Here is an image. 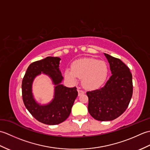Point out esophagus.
Returning <instances> with one entry per match:
<instances>
[{"label": "esophagus", "instance_id": "obj_1", "mask_svg": "<svg viewBox=\"0 0 150 150\" xmlns=\"http://www.w3.org/2000/svg\"><path fill=\"white\" fill-rule=\"evenodd\" d=\"M77 91H78V93H79V96H80L81 95L84 93V91L83 90H81V89H78Z\"/></svg>", "mask_w": 150, "mask_h": 150}]
</instances>
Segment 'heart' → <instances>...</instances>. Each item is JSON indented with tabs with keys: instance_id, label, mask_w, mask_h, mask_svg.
<instances>
[{
	"instance_id": "heart-1",
	"label": "heart",
	"mask_w": 150,
	"mask_h": 150,
	"mask_svg": "<svg viewBox=\"0 0 150 150\" xmlns=\"http://www.w3.org/2000/svg\"><path fill=\"white\" fill-rule=\"evenodd\" d=\"M108 75L107 64L94 58H84L72 64L71 69H66V79L76 83L78 78L82 79V85L87 90L99 88L106 82Z\"/></svg>"
}]
</instances>
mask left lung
Segmentation results:
<instances>
[{"instance_id": "1", "label": "left lung", "mask_w": 150, "mask_h": 150, "mask_svg": "<svg viewBox=\"0 0 150 150\" xmlns=\"http://www.w3.org/2000/svg\"><path fill=\"white\" fill-rule=\"evenodd\" d=\"M110 63L111 76L104 86L88 91V111L100 121L117 119L128 108L133 94L132 74L119 59L104 53Z\"/></svg>"}]
</instances>
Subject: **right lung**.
Returning <instances> with one entry per match:
<instances>
[{
	"label": "right lung",
	"mask_w": 150,
	"mask_h": 150,
	"mask_svg": "<svg viewBox=\"0 0 150 150\" xmlns=\"http://www.w3.org/2000/svg\"><path fill=\"white\" fill-rule=\"evenodd\" d=\"M60 60L59 57H47L31 63L22 82V100L25 106L38 121L48 125H56L68 119L78 95L76 87L67 88L60 84L63 77L59 68ZM41 72L48 75L56 85L54 99L46 105L37 103L32 94L33 81Z\"/></svg>",
	"instance_id": "1"
}]
</instances>
